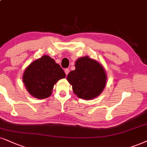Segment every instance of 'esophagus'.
Listing matches in <instances>:
<instances>
[{
  "label": "esophagus",
  "mask_w": 147,
  "mask_h": 147,
  "mask_svg": "<svg viewBox=\"0 0 147 147\" xmlns=\"http://www.w3.org/2000/svg\"><path fill=\"white\" fill-rule=\"evenodd\" d=\"M64 72H65V73H66V75H67L68 73H69V69H68V68H66V69L64 70Z\"/></svg>",
  "instance_id": "obj_1"
}]
</instances>
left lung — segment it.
Returning <instances> with one entry per match:
<instances>
[{"instance_id": "1", "label": "left lung", "mask_w": 147, "mask_h": 147, "mask_svg": "<svg viewBox=\"0 0 147 147\" xmlns=\"http://www.w3.org/2000/svg\"><path fill=\"white\" fill-rule=\"evenodd\" d=\"M107 75L103 66L88 56L76 61L75 70L67 76L73 92L78 97L92 100L101 94L107 83Z\"/></svg>"}]
</instances>
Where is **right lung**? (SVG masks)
Segmentation results:
<instances>
[{"instance_id":"right-lung-1","label":"right lung","mask_w":147,"mask_h":147,"mask_svg":"<svg viewBox=\"0 0 147 147\" xmlns=\"http://www.w3.org/2000/svg\"><path fill=\"white\" fill-rule=\"evenodd\" d=\"M65 77V72L60 65L45 55L26 68L23 82L30 94L38 99H44L51 95L57 81Z\"/></svg>"}]
</instances>
